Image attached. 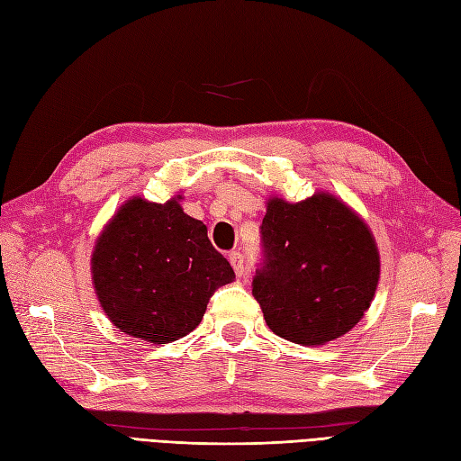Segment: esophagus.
I'll use <instances>...</instances> for the list:
<instances>
[{"label":"esophagus","instance_id":"esophagus-1","mask_svg":"<svg viewBox=\"0 0 461 461\" xmlns=\"http://www.w3.org/2000/svg\"><path fill=\"white\" fill-rule=\"evenodd\" d=\"M228 258H230L233 270H235V275L241 276L243 275V255L240 251H233V253H230Z\"/></svg>","mask_w":461,"mask_h":461}]
</instances>
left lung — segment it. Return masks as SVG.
I'll return each instance as SVG.
<instances>
[{"label": "left lung", "instance_id": "1", "mask_svg": "<svg viewBox=\"0 0 461 461\" xmlns=\"http://www.w3.org/2000/svg\"><path fill=\"white\" fill-rule=\"evenodd\" d=\"M265 263L253 278L268 329L320 347L348 333L368 312L380 251L357 212L331 193L302 203L270 196L261 226Z\"/></svg>", "mask_w": 461, "mask_h": 461}]
</instances>
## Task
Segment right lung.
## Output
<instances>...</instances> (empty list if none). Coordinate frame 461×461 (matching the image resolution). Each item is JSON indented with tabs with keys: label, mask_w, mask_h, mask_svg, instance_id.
Returning a JSON list of instances; mask_svg holds the SVG:
<instances>
[{
	"label": "right lung",
	"mask_w": 461,
	"mask_h": 461,
	"mask_svg": "<svg viewBox=\"0 0 461 461\" xmlns=\"http://www.w3.org/2000/svg\"><path fill=\"white\" fill-rule=\"evenodd\" d=\"M181 194L156 204L132 196L116 210L91 255V280L111 323L134 339L165 345L203 321L218 286L235 278Z\"/></svg>",
	"instance_id": "right-lung-1"
}]
</instances>
